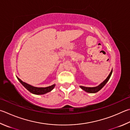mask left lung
<instances>
[{"label": "left lung", "mask_w": 130, "mask_h": 130, "mask_svg": "<svg viewBox=\"0 0 130 130\" xmlns=\"http://www.w3.org/2000/svg\"><path fill=\"white\" fill-rule=\"evenodd\" d=\"M112 69L111 70V71L109 75H108V77L106 78V79H105L102 83H101L98 86H95V87H85V86H79L80 88H81L83 90L85 91L87 93H97L98 91H99L101 89H102L103 86H104L106 84V83L109 80L110 78L111 77V75L112 74Z\"/></svg>", "instance_id": "obj_1"}]
</instances>
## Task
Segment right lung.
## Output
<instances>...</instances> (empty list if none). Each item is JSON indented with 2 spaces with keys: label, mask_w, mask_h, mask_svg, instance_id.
Wrapping results in <instances>:
<instances>
[{
  "label": "right lung",
  "mask_w": 130,
  "mask_h": 130,
  "mask_svg": "<svg viewBox=\"0 0 130 130\" xmlns=\"http://www.w3.org/2000/svg\"><path fill=\"white\" fill-rule=\"evenodd\" d=\"M17 78L25 89H27L31 93L36 94V95H42V94L49 93V92L52 90L56 86V84H53L52 85L48 87H45V88H38V87L33 86L29 84L25 83V82L22 81L20 78H19L18 77H17Z\"/></svg>",
  "instance_id": "add662e5"
}]
</instances>
